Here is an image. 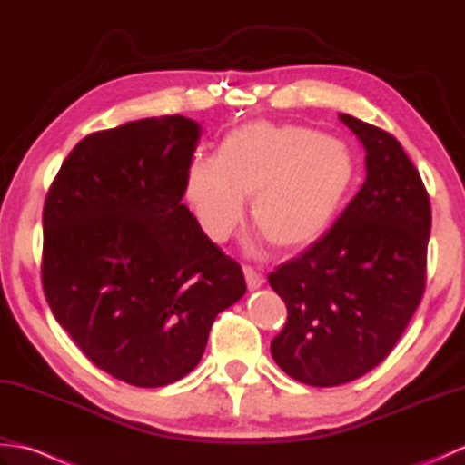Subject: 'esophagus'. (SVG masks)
Masks as SVG:
<instances>
[{
    "mask_svg": "<svg viewBox=\"0 0 465 465\" xmlns=\"http://www.w3.org/2000/svg\"><path fill=\"white\" fill-rule=\"evenodd\" d=\"M243 275H245V282H248V288L250 290H258L262 288L263 283V275L260 272H255L252 265H243Z\"/></svg>",
    "mask_w": 465,
    "mask_h": 465,
    "instance_id": "esophagus-1",
    "label": "esophagus"
}]
</instances>
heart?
Returning a JSON list of instances; mask_svg holds the SVG:
<instances>
[{
  "label": "heart",
  "mask_w": 465,
  "mask_h": 465,
  "mask_svg": "<svg viewBox=\"0 0 465 465\" xmlns=\"http://www.w3.org/2000/svg\"><path fill=\"white\" fill-rule=\"evenodd\" d=\"M358 180V160L341 137L293 124L250 122L227 134L217 157L187 165L185 197L207 238L222 243L243 217L278 248H302L328 230Z\"/></svg>",
  "instance_id": "1"
}]
</instances>
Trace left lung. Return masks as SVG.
<instances>
[{"instance_id": "1", "label": "left lung", "mask_w": 465, "mask_h": 465, "mask_svg": "<svg viewBox=\"0 0 465 465\" xmlns=\"http://www.w3.org/2000/svg\"><path fill=\"white\" fill-rule=\"evenodd\" d=\"M365 147V182L320 240L268 275L288 308L275 363L315 388L381 363L426 290L430 195L391 134L340 114Z\"/></svg>"}]
</instances>
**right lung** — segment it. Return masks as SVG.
<instances>
[{"label": "right lung", "mask_w": 465, "mask_h": 465, "mask_svg": "<svg viewBox=\"0 0 465 465\" xmlns=\"http://www.w3.org/2000/svg\"><path fill=\"white\" fill-rule=\"evenodd\" d=\"M200 134L183 115L90 134L45 195L49 308L87 360L137 388L190 373L217 313L245 293L240 263L182 203Z\"/></svg>", "instance_id": "obj_1"}]
</instances>
